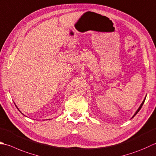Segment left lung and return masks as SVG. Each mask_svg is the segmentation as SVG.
Wrapping results in <instances>:
<instances>
[{
  "instance_id": "1",
  "label": "left lung",
  "mask_w": 156,
  "mask_h": 156,
  "mask_svg": "<svg viewBox=\"0 0 156 156\" xmlns=\"http://www.w3.org/2000/svg\"><path fill=\"white\" fill-rule=\"evenodd\" d=\"M146 96H147V95H146ZM146 96H145V99H143V102L141 103V105H140V106H139V108H138V109H137V110L136 111V112L135 113V114H134L133 115V117H132V118H134V117H135V115H136V114H137V113H138L139 111H140V109H141V108H142V106H143V103H144V102H145V99H146Z\"/></svg>"
}]
</instances>
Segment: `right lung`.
<instances>
[{"mask_svg":"<svg viewBox=\"0 0 156 156\" xmlns=\"http://www.w3.org/2000/svg\"><path fill=\"white\" fill-rule=\"evenodd\" d=\"M15 106H16V108H17V109H18V110H19V111L20 112V109H18V108H17V105H15ZM21 114H22V113H21ZM23 115H24V114H23Z\"/></svg>","mask_w":156,"mask_h":156,"instance_id":"right-lung-1","label":"right lung"}]
</instances>
